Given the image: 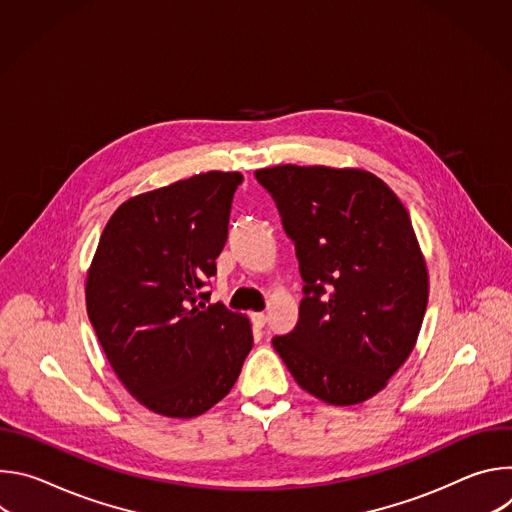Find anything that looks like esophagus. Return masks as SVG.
I'll use <instances>...</instances> for the list:
<instances>
[{
	"mask_svg": "<svg viewBox=\"0 0 512 512\" xmlns=\"http://www.w3.org/2000/svg\"><path fill=\"white\" fill-rule=\"evenodd\" d=\"M251 322H253L255 328H263L265 322H267V318H265L263 312H255V314H251Z\"/></svg>",
	"mask_w": 512,
	"mask_h": 512,
	"instance_id": "34e87169",
	"label": "esophagus"
}]
</instances>
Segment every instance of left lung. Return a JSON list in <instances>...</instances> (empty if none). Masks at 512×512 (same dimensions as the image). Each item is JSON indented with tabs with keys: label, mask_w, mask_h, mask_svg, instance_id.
I'll return each mask as SVG.
<instances>
[{
	"label": "left lung",
	"mask_w": 512,
	"mask_h": 512,
	"mask_svg": "<svg viewBox=\"0 0 512 512\" xmlns=\"http://www.w3.org/2000/svg\"><path fill=\"white\" fill-rule=\"evenodd\" d=\"M255 178L277 204L306 283L296 328L273 348L324 403L371 399L411 354L427 308L409 212L364 170L285 164Z\"/></svg>",
	"instance_id": "1"
}]
</instances>
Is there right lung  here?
Here are the masks:
<instances>
[{
  "label": "right lung",
  "mask_w": 512,
  "mask_h": 512,
  "mask_svg": "<svg viewBox=\"0 0 512 512\" xmlns=\"http://www.w3.org/2000/svg\"><path fill=\"white\" fill-rule=\"evenodd\" d=\"M239 172H206L123 202L87 275V314L123 387L154 413L196 417L229 395L253 346L247 316L206 306Z\"/></svg>",
  "instance_id": "1"
}]
</instances>
